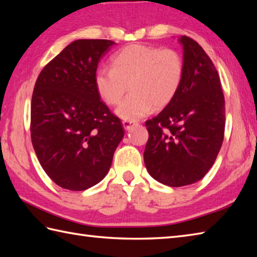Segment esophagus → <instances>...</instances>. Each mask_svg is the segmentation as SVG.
<instances>
[{
    "mask_svg": "<svg viewBox=\"0 0 257 257\" xmlns=\"http://www.w3.org/2000/svg\"><path fill=\"white\" fill-rule=\"evenodd\" d=\"M135 123V121H130V120H122V125L125 130H129Z\"/></svg>",
    "mask_w": 257,
    "mask_h": 257,
    "instance_id": "34e87169",
    "label": "esophagus"
}]
</instances>
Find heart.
<instances>
[{"mask_svg": "<svg viewBox=\"0 0 257 257\" xmlns=\"http://www.w3.org/2000/svg\"><path fill=\"white\" fill-rule=\"evenodd\" d=\"M184 77V61L176 50L134 44L123 47L111 58V68L103 67L95 75L100 99L109 106L121 100L117 108L123 120H137L152 109L163 108L177 96Z\"/></svg>", "mask_w": 257, "mask_h": 257, "instance_id": "1", "label": "heart"}]
</instances>
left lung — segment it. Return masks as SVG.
<instances>
[{
	"mask_svg": "<svg viewBox=\"0 0 257 257\" xmlns=\"http://www.w3.org/2000/svg\"><path fill=\"white\" fill-rule=\"evenodd\" d=\"M184 77L177 96L146 121L144 160L150 176L169 187L203 178L224 139L225 100L220 76L198 43L182 36Z\"/></svg>",
	"mask_w": 257,
	"mask_h": 257,
	"instance_id": "obj_1",
	"label": "left lung"
}]
</instances>
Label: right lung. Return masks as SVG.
<instances>
[{
	"instance_id": "right-lung-1",
	"label": "right lung",
	"mask_w": 257,
	"mask_h": 257,
	"mask_svg": "<svg viewBox=\"0 0 257 257\" xmlns=\"http://www.w3.org/2000/svg\"><path fill=\"white\" fill-rule=\"evenodd\" d=\"M112 41L77 40L42 69L31 103L37 159L59 187L83 191L100 182L124 130L95 87L98 63Z\"/></svg>"
}]
</instances>
